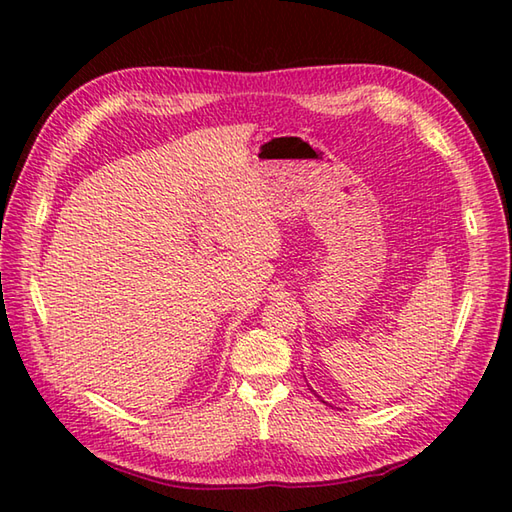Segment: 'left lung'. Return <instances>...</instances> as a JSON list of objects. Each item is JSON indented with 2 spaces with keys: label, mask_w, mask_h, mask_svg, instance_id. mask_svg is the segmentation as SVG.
I'll list each match as a JSON object with an SVG mask.
<instances>
[{
  "label": "left lung",
  "mask_w": 512,
  "mask_h": 512,
  "mask_svg": "<svg viewBox=\"0 0 512 512\" xmlns=\"http://www.w3.org/2000/svg\"><path fill=\"white\" fill-rule=\"evenodd\" d=\"M321 402H325V400H321Z\"/></svg>",
  "instance_id": "left-lung-1"
}]
</instances>
